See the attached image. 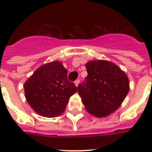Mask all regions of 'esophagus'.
<instances>
[{
    "label": "esophagus",
    "instance_id": "1",
    "mask_svg": "<svg viewBox=\"0 0 152 152\" xmlns=\"http://www.w3.org/2000/svg\"><path fill=\"white\" fill-rule=\"evenodd\" d=\"M75 85H76V86H77H77L79 85V84H80V80H79V79H78V80H75Z\"/></svg>",
    "mask_w": 152,
    "mask_h": 152
}]
</instances>
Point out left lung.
Instances as JSON below:
<instances>
[{
  "mask_svg": "<svg viewBox=\"0 0 152 152\" xmlns=\"http://www.w3.org/2000/svg\"><path fill=\"white\" fill-rule=\"evenodd\" d=\"M86 68L88 76L78 85V94L86 110L96 117L109 116L120 107L128 94V77L109 61H90Z\"/></svg>",
  "mask_w": 152,
  "mask_h": 152,
  "instance_id": "obj_1",
  "label": "left lung"
}]
</instances>
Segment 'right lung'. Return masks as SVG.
<instances>
[{"label": "right lung", "instance_id": "right-lung-1", "mask_svg": "<svg viewBox=\"0 0 152 152\" xmlns=\"http://www.w3.org/2000/svg\"><path fill=\"white\" fill-rule=\"evenodd\" d=\"M67 76L62 62L54 61L37 68L28 78L23 85L25 96L36 113L53 118L64 112L69 98L77 91Z\"/></svg>", "mask_w": 152, "mask_h": 152}]
</instances>
